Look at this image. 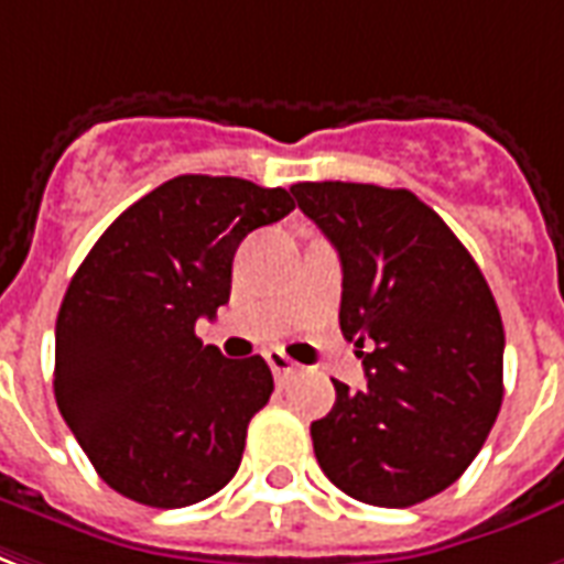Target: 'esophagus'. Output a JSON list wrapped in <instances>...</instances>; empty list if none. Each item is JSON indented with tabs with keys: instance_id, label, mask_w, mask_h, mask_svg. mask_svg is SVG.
<instances>
[{
	"instance_id": "34e87169",
	"label": "esophagus",
	"mask_w": 564,
	"mask_h": 564,
	"mask_svg": "<svg viewBox=\"0 0 564 564\" xmlns=\"http://www.w3.org/2000/svg\"><path fill=\"white\" fill-rule=\"evenodd\" d=\"M265 360H269V367H272V372H274V378H278V381L290 376V372H295V367H299L295 360L286 358V355H283V351H278V349L265 351Z\"/></svg>"
}]
</instances>
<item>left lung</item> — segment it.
Wrapping results in <instances>:
<instances>
[{
    "label": "left lung",
    "instance_id": "left-lung-1",
    "mask_svg": "<svg viewBox=\"0 0 564 564\" xmlns=\"http://www.w3.org/2000/svg\"><path fill=\"white\" fill-rule=\"evenodd\" d=\"M299 209L337 248L339 328L367 387L334 381L311 425L313 453L339 491L408 509L462 476L502 405L506 334L488 281L444 218L408 188L295 183Z\"/></svg>",
    "mask_w": 564,
    "mask_h": 564
}]
</instances>
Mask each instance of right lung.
Masks as SVG:
<instances>
[{
    "mask_svg": "<svg viewBox=\"0 0 564 564\" xmlns=\"http://www.w3.org/2000/svg\"><path fill=\"white\" fill-rule=\"evenodd\" d=\"M292 209L286 188L183 174L120 213L73 274L55 322V402L129 500L183 509L239 470L272 369L260 355L227 360L195 322L230 299L245 236Z\"/></svg>",
    "mask_w": 564,
    "mask_h": 564,
    "instance_id": "add662e5",
    "label": "right lung"
}]
</instances>
